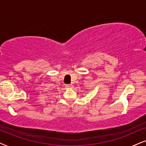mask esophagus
Instances as JSON below:
<instances>
[{
  "label": "esophagus",
  "instance_id": "obj_1",
  "mask_svg": "<svg viewBox=\"0 0 146 146\" xmlns=\"http://www.w3.org/2000/svg\"><path fill=\"white\" fill-rule=\"evenodd\" d=\"M65 86L67 87H73V85H71V84H67V85H66Z\"/></svg>",
  "mask_w": 146,
  "mask_h": 146
}]
</instances>
